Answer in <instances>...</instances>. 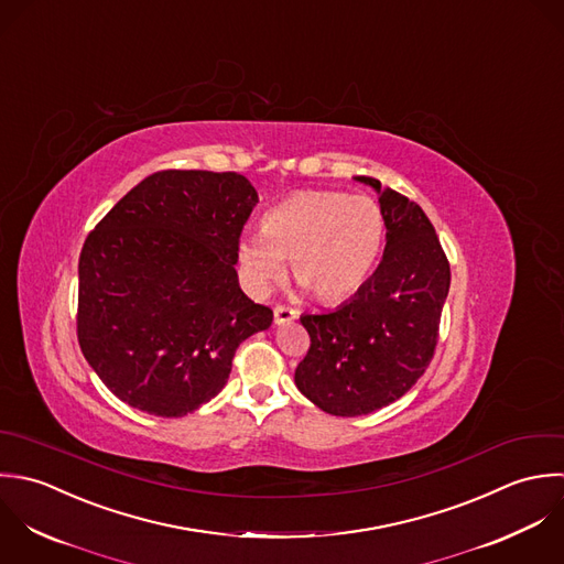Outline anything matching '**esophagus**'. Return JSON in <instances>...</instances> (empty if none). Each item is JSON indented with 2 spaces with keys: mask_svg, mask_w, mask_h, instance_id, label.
I'll return each instance as SVG.
<instances>
[{
  "mask_svg": "<svg viewBox=\"0 0 564 564\" xmlns=\"http://www.w3.org/2000/svg\"><path fill=\"white\" fill-rule=\"evenodd\" d=\"M295 317H297V311L291 308V306L278 304V306L273 308V319H275V324H289V322H293Z\"/></svg>",
  "mask_w": 564,
  "mask_h": 564,
  "instance_id": "obj_1",
  "label": "esophagus"
}]
</instances>
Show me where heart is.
Wrapping results in <instances>:
<instances>
[{"label":"heart","mask_w":564,"mask_h":564,"mask_svg":"<svg viewBox=\"0 0 564 564\" xmlns=\"http://www.w3.org/2000/svg\"><path fill=\"white\" fill-rule=\"evenodd\" d=\"M384 240V218L375 198L337 189H302L262 216V231L238 240V262L256 293L284 273L322 302L355 295L375 269Z\"/></svg>","instance_id":"heart-1"}]
</instances>
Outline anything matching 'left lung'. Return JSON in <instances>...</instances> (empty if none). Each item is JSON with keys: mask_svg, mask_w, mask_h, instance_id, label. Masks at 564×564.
<instances>
[{"mask_svg": "<svg viewBox=\"0 0 564 564\" xmlns=\"http://www.w3.org/2000/svg\"><path fill=\"white\" fill-rule=\"evenodd\" d=\"M359 182L378 192L384 253L348 304L300 317L311 348L295 370V384L311 402L344 417L387 406L424 375L451 286L448 258L422 207L378 180Z\"/></svg>", "mask_w": 564, "mask_h": 564, "instance_id": "1", "label": "left lung"}]
</instances>
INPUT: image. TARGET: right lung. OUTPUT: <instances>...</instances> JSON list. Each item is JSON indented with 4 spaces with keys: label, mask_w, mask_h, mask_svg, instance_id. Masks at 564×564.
<instances>
[{
    "label": "right lung",
    "mask_w": 564,
    "mask_h": 564,
    "mask_svg": "<svg viewBox=\"0 0 564 564\" xmlns=\"http://www.w3.org/2000/svg\"><path fill=\"white\" fill-rule=\"evenodd\" d=\"M256 203L238 173L160 171L89 231L76 335L122 402L162 417L196 411L227 382L238 346L271 326L234 269Z\"/></svg>",
    "instance_id": "1"
}]
</instances>
